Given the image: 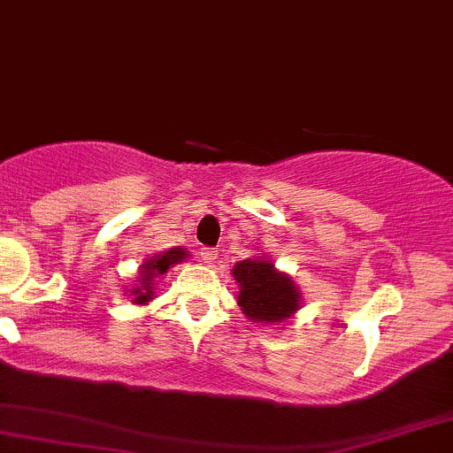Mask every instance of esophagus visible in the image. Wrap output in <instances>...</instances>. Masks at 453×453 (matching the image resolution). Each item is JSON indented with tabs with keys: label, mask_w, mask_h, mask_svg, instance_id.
Listing matches in <instances>:
<instances>
[{
	"label": "esophagus",
	"mask_w": 453,
	"mask_h": 453,
	"mask_svg": "<svg viewBox=\"0 0 453 453\" xmlns=\"http://www.w3.org/2000/svg\"><path fill=\"white\" fill-rule=\"evenodd\" d=\"M200 256H202V259H204V262H212V259H217V251L215 249H211V247H204L200 251Z\"/></svg>",
	"instance_id": "1"
}]
</instances>
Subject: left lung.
I'll return each mask as SVG.
<instances>
[{"label":"left lung","mask_w":453,"mask_h":453,"mask_svg":"<svg viewBox=\"0 0 453 453\" xmlns=\"http://www.w3.org/2000/svg\"><path fill=\"white\" fill-rule=\"evenodd\" d=\"M232 277L241 288L238 306L253 324H285L303 303L292 277L279 273L266 257L242 259Z\"/></svg>","instance_id":"1"}]
</instances>
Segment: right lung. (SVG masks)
Segmentation results:
<instances>
[{
	"instance_id": "obj_1",
	"label": "right lung",
	"mask_w": 453,
	"mask_h": 453,
	"mask_svg": "<svg viewBox=\"0 0 453 453\" xmlns=\"http://www.w3.org/2000/svg\"><path fill=\"white\" fill-rule=\"evenodd\" d=\"M187 257V251L180 247L170 249V251L159 253V256H153L150 259L140 266V274H138V285L129 292V296H134L132 303L134 304H147L149 300H153V285L155 279L161 277V274L168 273V268H173L174 264L183 262Z\"/></svg>"
}]
</instances>
